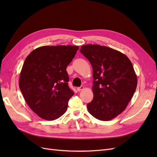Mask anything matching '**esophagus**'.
Returning a JSON list of instances; mask_svg holds the SVG:
<instances>
[{
	"instance_id": "34e87169",
	"label": "esophagus",
	"mask_w": 157,
	"mask_h": 157,
	"mask_svg": "<svg viewBox=\"0 0 157 157\" xmlns=\"http://www.w3.org/2000/svg\"><path fill=\"white\" fill-rule=\"evenodd\" d=\"M84 87L83 86H80V87H78V88H77V90H78V92H80V91H81V90H84Z\"/></svg>"
}]
</instances>
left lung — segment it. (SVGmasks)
Instances as JSON below:
<instances>
[{"label":"left lung","instance_id":"left-lung-1","mask_svg":"<svg viewBox=\"0 0 157 157\" xmlns=\"http://www.w3.org/2000/svg\"><path fill=\"white\" fill-rule=\"evenodd\" d=\"M80 52L93 69L94 98L88 110L98 120L110 121L124 111L136 91L132 62L121 52L98 44L82 46Z\"/></svg>","mask_w":157,"mask_h":157}]
</instances>
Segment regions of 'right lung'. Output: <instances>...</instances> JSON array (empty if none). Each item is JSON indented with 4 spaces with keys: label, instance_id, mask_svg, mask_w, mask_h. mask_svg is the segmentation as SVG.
<instances>
[{
    "label": "right lung",
    "instance_id": "right-lung-1",
    "mask_svg": "<svg viewBox=\"0 0 157 157\" xmlns=\"http://www.w3.org/2000/svg\"><path fill=\"white\" fill-rule=\"evenodd\" d=\"M78 49L71 45L44 46L26 58L19 86L27 105L42 119L56 120L67 111L74 92L68 86L66 69Z\"/></svg>",
    "mask_w": 157,
    "mask_h": 157
}]
</instances>
